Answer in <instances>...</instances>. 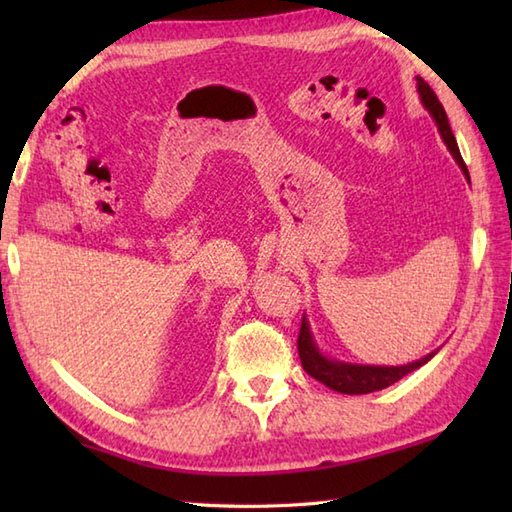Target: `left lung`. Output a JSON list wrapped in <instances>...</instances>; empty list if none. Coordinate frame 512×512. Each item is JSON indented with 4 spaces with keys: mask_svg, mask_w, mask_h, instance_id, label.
I'll list each match as a JSON object with an SVG mask.
<instances>
[{
    "mask_svg": "<svg viewBox=\"0 0 512 512\" xmlns=\"http://www.w3.org/2000/svg\"><path fill=\"white\" fill-rule=\"evenodd\" d=\"M416 90H418L422 107L429 112V116L433 118V123H436V127H438L442 143L447 145L449 154L453 156V160L458 162V167L462 169L466 182L471 184L469 169H466L464 160L460 156V147H458V143H455V136L451 132L447 112H444V107L438 101V96L433 94V90L429 88V83L420 79V76H416ZM297 350H299V358H301L303 369H306V372L312 378H317L319 383H323L325 387L339 391V394H352V396L372 394V391L394 385L396 380L411 374L413 369L422 367L424 363H429L431 358L438 354V350H433L427 356H422V358H418V361L407 363V365H358V363L336 361V358H330L328 354L321 352V347L317 345V341H314V334H312L310 321H308L306 314H303V319H301Z\"/></svg>",
    "mask_w": 512,
    "mask_h": 512,
    "instance_id": "8db88e82",
    "label": "left lung"
}]
</instances>
